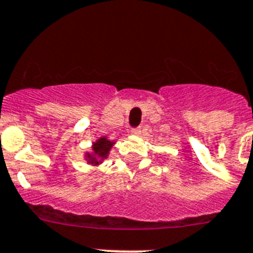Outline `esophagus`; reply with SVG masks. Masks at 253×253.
<instances>
[{"instance_id": "34e87169", "label": "esophagus", "mask_w": 253, "mask_h": 253, "mask_svg": "<svg viewBox=\"0 0 253 253\" xmlns=\"http://www.w3.org/2000/svg\"><path fill=\"white\" fill-rule=\"evenodd\" d=\"M131 133L132 134H140L141 133V127H133L131 129Z\"/></svg>"}]
</instances>
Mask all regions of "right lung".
I'll return each mask as SVG.
<instances>
[{"label":"right lung","instance_id":"1","mask_svg":"<svg viewBox=\"0 0 253 253\" xmlns=\"http://www.w3.org/2000/svg\"><path fill=\"white\" fill-rule=\"evenodd\" d=\"M111 147H112V142H111V141L106 140V138H100V140H98L97 142L93 145V151L97 156H96V157H93V156L89 155L88 157L92 160V162H94V164H98V160L105 159L108 153V150H110Z\"/></svg>","mask_w":253,"mask_h":253}]
</instances>
